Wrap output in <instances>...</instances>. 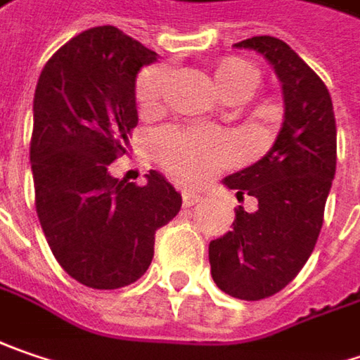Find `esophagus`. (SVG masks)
I'll list each match as a JSON object with an SVG mask.
<instances>
[{
    "instance_id": "1",
    "label": "esophagus",
    "mask_w": 360,
    "mask_h": 360,
    "mask_svg": "<svg viewBox=\"0 0 360 360\" xmlns=\"http://www.w3.org/2000/svg\"><path fill=\"white\" fill-rule=\"evenodd\" d=\"M200 200H202V196H200L198 192H194V190H184V192H182V202H184V207L186 208L198 205Z\"/></svg>"
}]
</instances>
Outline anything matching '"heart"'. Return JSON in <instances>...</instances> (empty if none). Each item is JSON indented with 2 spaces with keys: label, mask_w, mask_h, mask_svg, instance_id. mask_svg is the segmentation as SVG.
Returning a JSON list of instances; mask_svg holds the SVG:
<instances>
[{
  "label": "heart",
  "mask_w": 360,
  "mask_h": 360,
  "mask_svg": "<svg viewBox=\"0 0 360 360\" xmlns=\"http://www.w3.org/2000/svg\"><path fill=\"white\" fill-rule=\"evenodd\" d=\"M166 81L168 68L162 64H153L141 70L135 84L137 103L141 107H153L164 93ZM217 81L225 95H231L245 86L257 89L259 75L249 63L229 58L219 64ZM152 146L160 162L180 180H202L231 158V141L225 135L205 129L164 127L152 135Z\"/></svg>",
  "instance_id": "b5f03b06"
}]
</instances>
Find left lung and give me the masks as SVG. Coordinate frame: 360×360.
<instances>
[{
	"mask_svg": "<svg viewBox=\"0 0 360 360\" xmlns=\"http://www.w3.org/2000/svg\"><path fill=\"white\" fill-rule=\"evenodd\" d=\"M235 46L269 60L285 105L271 150L223 180L257 208H235L233 231L208 245L214 283L251 302L283 290L314 251L336 172V121L326 84L283 40L253 36Z\"/></svg>",
	"mask_w": 360,
	"mask_h": 360,
	"instance_id": "obj_1",
	"label": "left lung"
}]
</instances>
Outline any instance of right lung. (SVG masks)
<instances>
[{
  "label": "right lung",
  "instance_id": "right-lung-1",
  "mask_svg": "<svg viewBox=\"0 0 360 360\" xmlns=\"http://www.w3.org/2000/svg\"><path fill=\"white\" fill-rule=\"evenodd\" d=\"M155 58L115 26L91 27L52 54L36 84V212L56 261L86 288L117 290L141 278L155 231L182 207L160 172L146 174V186L109 174L137 125V72Z\"/></svg>",
  "mask_w": 360,
  "mask_h": 360
}]
</instances>
